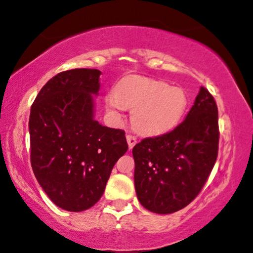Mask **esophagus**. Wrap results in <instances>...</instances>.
Listing matches in <instances>:
<instances>
[{
    "instance_id": "obj_1",
    "label": "esophagus",
    "mask_w": 253,
    "mask_h": 253,
    "mask_svg": "<svg viewBox=\"0 0 253 253\" xmlns=\"http://www.w3.org/2000/svg\"><path fill=\"white\" fill-rule=\"evenodd\" d=\"M127 138V142H128V147H129V150H132L133 147H134V145L136 144V138L134 135H132V134H128L126 136Z\"/></svg>"
}]
</instances>
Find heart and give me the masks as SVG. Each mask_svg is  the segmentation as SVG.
<instances>
[{"label": "heart", "mask_w": 253, "mask_h": 253, "mask_svg": "<svg viewBox=\"0 0 253 253\" xmlns=\"http://www.w3.org/2000/svg\"><path fill=\"white\" fill-rule=\"evenodd\" d=\"M186 106L184 89L141 77L124 79L117 89L106 95V108L113 115H120L126 108H134L133 126L146 135L163 134L174 128Z\"/></svg>", "instance_id": "1"}]
</instances>
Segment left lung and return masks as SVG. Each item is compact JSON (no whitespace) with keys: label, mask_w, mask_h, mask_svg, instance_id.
I'll use <instances>...</instances> for the list:
<instances>
[{"label":"left lung","mask_w":253,"mask_h":253,"mask_svg":"<svg viewBox=\"0 0 253 253\" xmlns=\"http://www.w3.org/2000/svg\"><path fill=\"white\" fill-rule=\"evenodd\" d=\"M218 145L217 103L205 87H200L182 123L171 132L142 139L133 147L140 204L159 214L187 206L208 181Z\"/></svg>","instance_id":"obj_1"}]
</instances>
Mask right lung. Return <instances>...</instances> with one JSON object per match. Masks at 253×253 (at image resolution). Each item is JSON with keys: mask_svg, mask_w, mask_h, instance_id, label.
Masks as SVG:
<instances>
[{"mask_svg": "<svg viewBox=\"0 0 253 253\" xmlns=\"http://www.w3.org/2000/svg\"><path fill=\"white\" fill-rule=\"evenodd\" d=\"M97 69L61 72L41 88L29 117L30 163L59 208L81 212L99 202L112 169L128 150L125 130L93 119Z\"/></svg>", "mask_w": 253, "mask_h": 253, "instance_id": "obj_1", "label": "right lung"}]
</instances>
